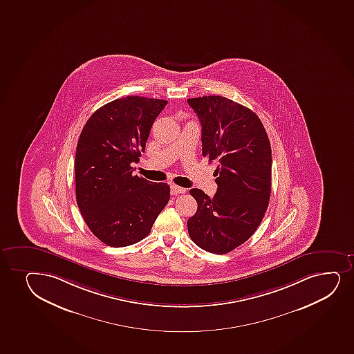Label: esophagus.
<instances>
[{"label":"esophagus","instance_id":"1","mask_svg":"<svg viewBox=\"0 0 354 354\" xmlns=\"http://www.w3.org/2000/svg\"><path fill=\"white\" fill-rule=\"evenodd\" d=\"M185 192L187 190L184 187H178V185H175V184L171 185V195L172 196L180 195V194H184Z\"/></svg>","mask_w":354,"mask_h":354}]
</instances>
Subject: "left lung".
<instances>
[{
	"label": "left lung",
	"instance_id": "left-lung-1",
	"mask_svg": "<svg viewBox=\"0 0 354 354\" xmlns=\"http://www.w3.org/2000/svg\"><path fill=\"white\" fill-rule=\"evenodd\" d=\"M187 102L202 125V153L218 162L215 196L190 190L197 212L187 232L199 248L227 254L255 232L268 207L272 147L260 118L245 106L221 95Z\"/></svg>",
	"mask_w": 354,
	"mask_h": 354
}]
</instances>
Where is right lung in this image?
I'll list each match as a JSON object with an SVG mask.
<instances>
[{
	"label": "right lung",
	"instance_id": "1",
	"mask_svg": "<svg viewBox=\"0 0 354 354\" xmlns=\"http://www.w3.org/2000/svg\"><path fill=\"white\" fill-rule=\"evenodd\" d=\"M167 100L129 95L97 109L79 137L75 194L87 227L104 243L120 248L151 232L170 199L167 183L133 175L151 127Z\"/></svg>",
	"mask_w": 354,
	"mask_h": 354
}]
</instances>
